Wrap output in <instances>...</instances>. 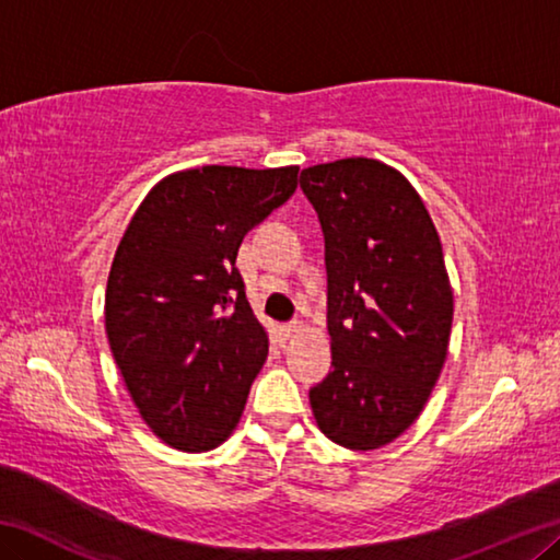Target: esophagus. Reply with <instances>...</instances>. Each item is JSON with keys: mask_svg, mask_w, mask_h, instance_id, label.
Listing matches in <instances>:
<instances>
[{"mask_svg": "<svg viewBox=\"0 0 560 560\" xmlns=\"http://www.w3.org/2000/svg\"><path fill=\"white\" fill-rule=\"evenodd\" d=\"M281 330H283V336L291 338L293 334H299V330H301V324H299V320H289V324H283V326H281Z\"/></svg>", "mask_w": 560, "mask_h": 560, "instance_id": "obj_1", "label": "esophagus"}]
</instances>
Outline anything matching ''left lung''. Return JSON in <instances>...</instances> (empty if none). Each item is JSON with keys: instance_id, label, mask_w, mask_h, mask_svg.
<instances>
[{"instance_id": "1", "label": "left lung", "mask_w": 560, "mask_h": 560, "mask_svg": "<svg viewBox=\"0 0 560 560\" xmlns=\"http://www.w3.org/2000/svg\"><path fill=\"white\" fill-rule=\"evenodd\" d=\"M326 240L334 371L308 390L320 432L377 450L410 428L438 383L452 330L440 234L415 187L371 158L301 170Z\"/></svg>"}]
</instances>
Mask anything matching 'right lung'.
<instances>
[{
    "mask_svg": "<svg viewBox=\"0 0 560 560\" xmlns=\"http://www.w3.org/2000/svg\"><path fill=\"white\" fill-rule=\"evenodd\" d=\"M296 177L299 167L185 170L150 189L122 234L106 334L140 417L170 447L212 450L240 422L269 338L236 252Z\"/></svg>",
    "mask_w": 560,
    "mask_h": 560,
    "instance_id": "add662e5",
    "label": "right lung"
}]
</instances>
